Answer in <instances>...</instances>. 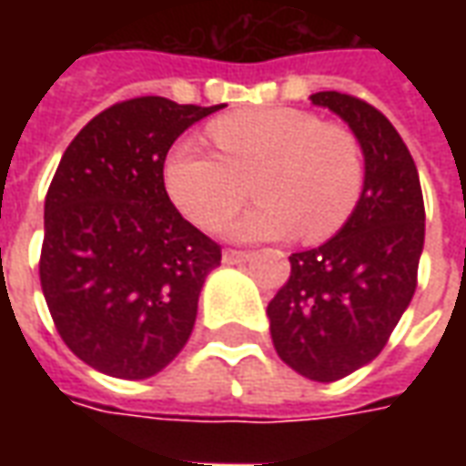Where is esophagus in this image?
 Returning <instances> with one entry per match:
<instances>
[{
	"instance_id": "1",
	"label": "esophagus",
	"mask_w": 466,
	"mask_h": 466,
	"mask_svg": "<svg viewBox=\"0 0 466 466\" xmlns=\"http://www.w3.org/2000/svg\"><path fill=\"white\" fill-rule=\"evenodd\" d=\"M249 257H252L249 252H237V249H227V252L222 254V262L224 264H242V262H247Z\"/></svg>"
}]
</instances>
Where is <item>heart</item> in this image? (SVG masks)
<instances>
[{
	"instance_id": "b5f03b06",
	"label": "heart",
	"mask_w": 466,
	"mask_h": 466,
	"mask_svg": "<svg viewBox=\"0 0 466 466\" xmlns=\"http://www.w3.org/2000/svg\"><path fill=\"white\" fill-rule=\"evenodd\" d=\"M219 154L197 139L172 147L164 184L194 224L212 229L249 194L262 199L224 227L237 242L282 239L302 232L319 242L342 229L364 189V154L357 137L319 116L272 106L219 116L209 124Z\"/></svg>"
}]
</instances>
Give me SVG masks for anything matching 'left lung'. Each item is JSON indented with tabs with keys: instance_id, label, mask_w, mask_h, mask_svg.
<instances>
[{
	"instance_id": "left-lung-1",
	"label": "left lung",
	"mask_w": 466,
	"mask_h": 466,
	"mask_svg": "<svg viewBox=\"0 0 466 466\" xmlns=\"http://www.w3.org/2000/svg\"><path fill=\"white\" fill-rule=\"evenodd\" d=\"M312 105L347 122L364 154V189L332 239L289 257L292 272L267 307L274 350L314 381L370 364L417 289L424 199L407 144L380 109L342 92Z\"/></svg>"
}]
</instances>
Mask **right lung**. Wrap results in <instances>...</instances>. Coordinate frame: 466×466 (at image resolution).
Wrapping results in <instances>:
<instances>
[{"label": "right lung", "mask_w": 466, "mask_h": 466, "mask_svg": "<svg viewBox=\"0 0 466 466\" xmlns=\"http://www.w3.org/2000/svg\"><path fill=\"white\" fill-rule=\"evenodd\" d=\"M224 105L137 96L66 147L45 199L39 279L59 337L92 370L147 380L184 350L222 249L177 212L164 159Z\"/></svg>", "instance_id": "obj_1"}]
</instances>
